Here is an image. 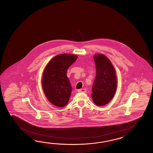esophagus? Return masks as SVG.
<instances>
[{
  "mask_svg": "<svg viewBox=\"0 0 153 153\" xmlns=\"http://www.w3.org/2000/svg\"><path fill=\"white\" fill-rule=\"evenodd\" d=\"M78 91L79 92H84V93H85V92H86V90L84 88H81V89L78 90Z\"/></svg>",
  "mask_w": 153,
  "mask_h": 153,
  "instance_id": "esophagus-1",
  "label": "esophagus"
}]
</instances>
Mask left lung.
<instances>
[{
	"label": "left lung",
	"instance_id": "1",
	"mask_svg": "<svg viewBox=\"0 0 153 153\" xmlns=\"http://www.w3.org/2000/svg\"><path fill=\"white\" fill-rule=\"evenodd\" d=\"M96 76L92 86V98L94 104L103 106L114 97L117 87V78L114 66L103 54L94 56Z\"/></svg>",
	"mask_w": 153,
	"mask_h": 153
}]
</instances>
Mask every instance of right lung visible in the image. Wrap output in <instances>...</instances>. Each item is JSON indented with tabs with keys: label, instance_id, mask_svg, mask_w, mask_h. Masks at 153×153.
Instances as JSON below:
<instances>
[{
	"label": "right lung",
	"instance_id": "add662e5",
	"mask_svg": "<svg viewBox=\"0 0 153 153\" xmlns=\"http://www.w3.org/2000/svg\"><path fill=\"white\" fill-rule=\"evenodd\" d=\"M77 57L75 55L59 54L51 59L44 69L43 91L49 102L57 107H63L68 103L72 88L67 71Z\"/></svg>",
	"mask_w": 153,
	"mask_h": 153
}]
</instances>
